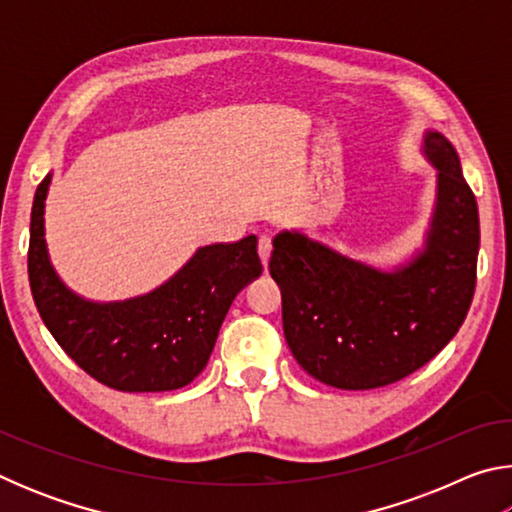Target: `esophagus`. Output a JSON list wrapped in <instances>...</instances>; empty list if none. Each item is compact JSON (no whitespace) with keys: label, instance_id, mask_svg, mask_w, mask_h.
I'll list each match as a JSON object with an SVG mask.
<instances>
[{"label":"esophagus","instance_id":"esophagus-1","mask_svg":"<svg viewBox=\"0 0 512 512\" xmlns=\"http://www.w3.org/2000/svg\"><path fill=\"white\" fill-rule=\"evenodd\" d=\"M271 250H273L271 239H268V237H259L257 253H259V259H262V264H264V266L268 264V259H271Z\"/></svg>","mask_w":512,"mask_h":512}]
</instances>
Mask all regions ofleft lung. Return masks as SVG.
<instances>
[{
  "label": "left lung",
  "mask_w": 512,
  "mask_h": 512,
  "mask_svg": "<svg viewBox=\"0 0 512 512\" xmlns=\"http://www.w3.org/2000/svg\"><path fill=\"white\" fill-rule=\"evenodd\" d=\"M422 155L438 171L436 205L406 264L384 271L300 230L273 237L284 336L302 370L327 386L368 391L404 379L454 339L472 305L479 207L443 133H424Z\"/></svg>",
  "instance_id": "8db88e82"
}]
</instances>
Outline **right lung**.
Segmentation results:
<instances>
[{
	"label": "right lung",
	"mask_w": 512,
	"mask_h": 512,
	"mask_svg": "<svg viewBox=\"0 0 512 512\" xmlns=\"http://www.w3.org/2000/svg\"><path fill=\"white\" fill-rule=\"evenodd\" d=\"M51 173L31 210L29 282L42 323L69 357L101 384L124 393L187 386L210 361L237 293L262 275L257 237L201 246L160 287L128 300L94 302L60 280L45 239Z\"/></svg>",
	"instance_id": "1"
}]
</instances>
